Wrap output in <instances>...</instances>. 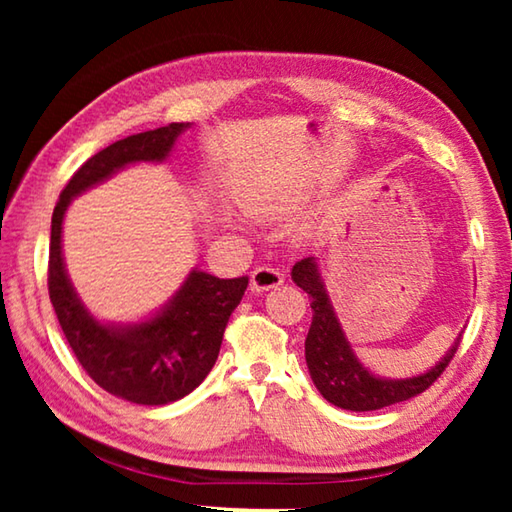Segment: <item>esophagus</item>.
Instances as JSON below:
<instances>
[{"mask_svg": "<svg viewBox=\"0 0 512 512\" xmlns=\"http://www.w3.org/2000/svg\"><path fill=\"white\" fill-rule=\"evenodd\" d=\"M282 282H284V275L277 271V268H271V266H259L253 273H250V291L253 293L275 289V287H280Z\"/></svg>", "mask_w": 512, "mask_h": 512, "instance_id": "obj_1", "label": "esophagus"}]
</instances>
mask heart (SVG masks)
<instances>
[{"label": "heart", "mask_w": 512, "mask_h": 512, "mask_svg": "<svg viewBox=\"0 0 512 512\" xmlns=\"http://www.w3.org/2000/svg\"><path fill=\"white\" fill-rule=\"evenodd\" d=\"M241 203H244V210L250 216H255V219L277 221L300 210L302 194L275 183H259L246 189L244 196H241Z\"/></svg>", "instance_id": "1"}]
</instances>
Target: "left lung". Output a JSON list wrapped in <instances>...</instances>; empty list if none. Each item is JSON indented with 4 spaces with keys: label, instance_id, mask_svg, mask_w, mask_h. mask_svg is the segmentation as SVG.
Masks as SVG:
<instances>
[{
    "label": "left lung",
    "instance_id": "obj_1",
    "mask_svg": "<svg viewBox=\"0 0 512 512\" xmlns=\"http://www.w3.org/2000/svg\"><path fill=\"white\" fill-rule=\"evenodd\" d=\"M291 280L311 298V327L305 341V359L311 381L318 393L329 404L345 411H377L384 406L406 402L420 395L440 377L447 363L461 345L463 332L458 336L436 366L420 372V375L391 379L368 370L352 350V343L343 332V325L329 298L323 275L316 257H305L291 268Z\"/></svg>",
    "mask_w": 512,
    "mask_h": 512
}]
</instances>
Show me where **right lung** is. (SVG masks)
Here are the masks:
<instances>
[{"mask_svg":"<svg viewBox=\"0 0 512 512\" xmlns=\"http://www.w3.org/2000/svg\"><path fill=\"white\" fill-rule=\"evenodd\" d=\"M192 124H169L110 144L83 164L51 216L49 298L85 372L121 400L164 406L194 391L219 357L225 325L244 298L248 277L221 280L192 268L180 289L137 323H108L85 307L63 257V221L76 196L106 183L131 164H160Z\"/></svg>","mask_w":512,"mask_h":512,"instance_id":"1","label":"right lung"}]
</instances>
